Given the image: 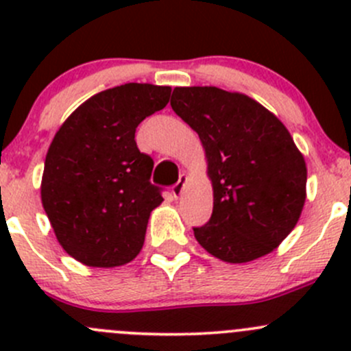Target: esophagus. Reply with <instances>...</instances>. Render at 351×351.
<instances>
[{"label": "esophagus", "mask_w": 351, "mask_h": 351, "mask_svg": "<svg viewBox=\"0 0 351 351\" xmlns=\"http://www.w3.org/2000/svg\"><path fill=\"white\" fill-rule=\"evenodd\" d=\"M186 175H180V180L178 182L175 183V185L171 186V193H173V197L175 198H178L180 195H182L183 193V189H185V185H186Z\"/></svg>", "instance_id": "34e87169"}]
</instances>
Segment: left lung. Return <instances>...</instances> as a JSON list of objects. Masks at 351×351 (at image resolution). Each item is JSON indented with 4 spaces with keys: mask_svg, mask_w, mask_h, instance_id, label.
<instances>
[{
    "mask_svg": "<svg viewBox=\"0 0 351 351\" xmlns=\"http://www.w3.org/2000/svg\"><path fill=\"white\" fill-rule=\"evenodd\" d=\"M171 108L198 134L214 190L208 222L193 228L228 263L271 253L295 228L307 168L287 127L263 105L215 86L175 88Z\"/></svg>",
    "mask_w": 351,
    "mask_h": 351,
    "instance_id": "obj_1",
    "label": "left lung"
}]
</instances>
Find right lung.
I'll use <instances>...</instances> for the list:
<instances>
[{
    "label": "right lung",
    "mask_w": 351,
    "mask_h": 351,
    "mask_svg": "<svg viewBox=\"0 0 351 351\" xmlns=\"http://www.w3.org/2000/svg\"><path fill=\"white\" fill-rule=\"evenodd\" d=\"M169 95V86L120 84L80 105L56 132L40 197L56 238L74 260L112 268L143 250L149 215L162 197L149 182L154 161L134 137Z\"/></svg>",
    "instance_id": "obj_1"
}]
</instances>
